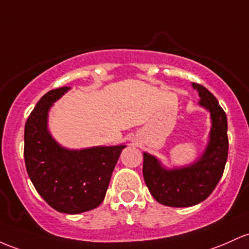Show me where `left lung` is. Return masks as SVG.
I'll return each mask as SVG.
<instances>
[{"instance_id":"obj_1","label":"left lung","mask_w":249,"mask_h":249,"mask_svg":"<svg viewBox=\"0 0 249 249\" xmlns=\"http://www.w3.org/2000/svg\"><path fill=\"white\" fill-rule=\"evenodd\" d=\"M198 91L200 105L210 112L212 130L208 145L200 160L183 168L166 170L154 156L144 152L143 176L150 193L160 204L191 207L204 201L222 177L228 157L227 116L214 94L200 84L193 83Z\"/></svg>"}]
</instances>
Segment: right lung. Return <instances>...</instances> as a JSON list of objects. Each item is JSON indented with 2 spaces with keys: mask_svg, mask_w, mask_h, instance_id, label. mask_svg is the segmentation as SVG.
Listing matches in <instances>:
<instances>
[{
  "mask_svg": "<svg viewBox=\"0 0 249 249\" xmlns=\"http://www.w3.org/2000/svg\"><path fill=\"white\" fill-rule=\"evenodd\" d=\"M71 87L52 89L37 102L24 126V162L29 178L53 209L80 214L104 201L112 173L125 145L68 150L47 127L48 111Z\"/></svg>",
  "mask_w": 249,
  "mask_h": 249,
  "instance_id": "right-lung-1",
  "label": "right lung"
}]
</instances>
